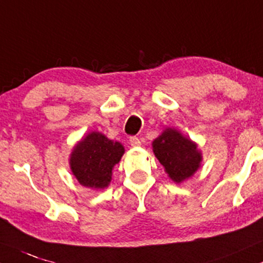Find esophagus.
Instances as JSON below:
<instances>
[{
  "label": "esophagus",
  "mask_w": 263,
  "mask_h": 263,
  "mask_svg": "<svg viewBox=\"0 0 263 263\" xmlns=\"http://www.w3.org/2000/svg\"><path fill=\"white\" fill-rule=\"evenodd\" d=\"M129 143H130V145L133 146V147H138V146H140V139L139 138H137V137H132L130 139H129Z\"/></svg>",
  "instance_id": "obj_1"
}]
</instances>
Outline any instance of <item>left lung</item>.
I'll use <instances>...</instances> for the list:
<instances>
[{
  "instance_id": "left-lung-1",
  "label": "left lung",
  "mask_w": 263,
  "mask_h": 263,
  "mask_svg": "<svg viewBox=\"0 0 263 263\" xmlns=\"http://www.w3.org/2000/svg\"><path fill=\"white\" fill-rule=\"evenodd\" d=\"M153 152L165 173L176 184L190 179L201 166L197 144L175 128H166L153 141Z\"/></svg>"
}]
</instances>
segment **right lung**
<instances>
[{"instance_id":"obj_1","label":"right lung","mask_w":263,"mask_h":263,"mask_svg":"<svg viewBox=\"0 0 263 263\" xmlns=\"http://www.w3.org/2000/svg\"><path fill=\"white\" fill-rule=\"evenodd\" d=\"M125 152L122 143L99 132H90L73 146L69 167L82 186L103 190L111 181L114 166Z\"/></svg>"}]
</instances>
